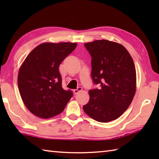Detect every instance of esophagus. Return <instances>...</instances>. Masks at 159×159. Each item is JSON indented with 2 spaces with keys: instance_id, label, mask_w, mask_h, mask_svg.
Masks as SVG:
<instances>
[{
  "instance_id": "1",
  "label": "esophagus",
  "mask_w": 159,
  "mask_h": 159,
  "mask_svg": "<svg viewBox=\"0 0 159 159\" xmlns=\"http://www.w3.org/2000/svg\"><path fill=\"white\" fill-rule=\"evenodd\" d=\"M82 90H83V88H82V87H78L77 89H74V94H77V93H79V92H81Z\"/></svg>"
}]
</instances>
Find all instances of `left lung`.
Masks as SVG:
<instances>
[{
    "label": "left lung",
    "instance_id": "8db88e82",
    "mask_svg": "<svg viewBox=\"0 0 159 159\" xmlns=\"http://www.w3.org/2000/svg\"><path fill=\"white\" fill-rule=\"evenodd\" d=\"M92 57V78L98 89L89 91L83 106L89 117L109 122L120 117L133 101L136 91V70L128 50L120 43L96 40L84 44Z\"/></svg>",
    "mask_w": 159,
    "mask_h": 159
}]
</instances>
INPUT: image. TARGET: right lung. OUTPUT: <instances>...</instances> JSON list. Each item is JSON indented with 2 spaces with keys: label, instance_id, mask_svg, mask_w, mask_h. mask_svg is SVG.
Returning a JSON list of instances; mask_svg holds the SVG:
<instances>
[{
  "label": "right lung",
  "instance_id": "obj_1",
  "mask_svg": "<svg viewBox=\"0 0 159 159\" xmlns=\"http://www.w3.org/2000/svg\"><path fill=\"white\" fill-rule=\"evenodd\" d=\"M77 43H43L29 54L20 67L18 85L26 108L41 118L61 113L73 96L62 87L59 67Z\"/></svg>",
  "mask_w": 159,
  "mask_h": 159
}]
</instances>
